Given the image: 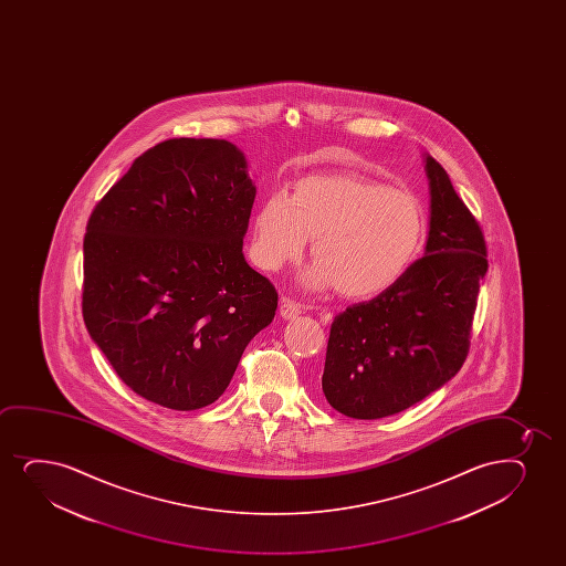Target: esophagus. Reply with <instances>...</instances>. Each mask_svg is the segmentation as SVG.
<instances>
[{
	"label": "esophagus",
	"mask_w": 566,
	"mask_h": 566,
	"mask_svg": "<svg viewBox=\"0 0 566 566\" xmlns=\"http://www.w3.org/2000/svg\"><path fill=\"white\" fill-rule=\"evenodd\" d=\"M302 313H304V306H302V304H298V302H294V300H291V298L281 300V304H280L281 317L294 318V317H298V315H302Z\"/></svg>",
	"instance_id": "obj_1"
}]
</instances>
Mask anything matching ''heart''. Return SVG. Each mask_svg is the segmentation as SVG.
Returning a JSON list of instances; mask_svg holds the SVG:
<instances>
[{"label": "heart", "mask_w": 566, "mask_h": 566, "mask_svg": "<svg viewBox=\"0 0 566 566\" xmlns=\"http://www.w3.org/2000/svg\"><path fill=\"white\" fill-rule=\"evenodd\" d=\"M312 240V286L334 285L347 298L368 300L402 280L421 253L427 214L417 196L357 174L302 177L275 192L253 222V256L277 272Z\"/></svg>", "instance_id": "obj_1"}]
</instances>
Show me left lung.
Returning a JSON list of instances; mask_svg holds the SVG:
<instances>
[{
  "instance_id": "8db88e82",
  "label": "left lung",
  "mask_w": 566,
  "mask_h": 566,
  "mask_svg": "<svg viewBox=\"0 0 566 566\" xmlns=\"http://www.w3.org/2000/svg\"><path fill=\"white\" fill-rule=\"evenodd\" d=\"M430 230L427 251L397 285L332 321L323 392L353 419L408 410L448 384L470 349L488 248L480 222L448 171L427 156Z\"/></svg>"
}]
</instances>
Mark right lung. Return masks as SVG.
<instances>
[{"label": "right lung", "instance_id": "add662e5", "mask_svg": "<svg viewBox=\"0 0 566 566\" xmlns=\"http://www.w3.org/2000/svg\"><path fill=\"white\" fill-rule=\"evenodd\" d=\"M254 195L235 145L179 137L137 156L92 211L83 318L139 397L213 403L272 323L277 291L241 251Z\"/></svg>", "mask_w": 566, "mask_h": 566}]
</instances>
